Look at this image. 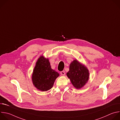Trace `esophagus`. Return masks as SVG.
<instances>
[{
	"label": "esophagus",
	"instance_id": "esophagus-1",
	"mask_svg": "<svg viewBox=\"0 0 120 120\" xmlns=\"http://www.w3.org/2000/svg\"><path fill=\"white\" fill-rule=\"evenodd\" d=\"M65 72L64 71H61L60 72V74L62 75H65Z\"/></svg>",
	"mask_w": 120,
	"mask_h": 120
}]
</instances>
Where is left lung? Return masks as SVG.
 Segmentation results:
<instances>
[{
    "instance_id": "left-lung-1",
    "label": "left lung",
    "mask_w": 120,
    "mask_h": 120,
    "mask_svg": "<svg viewBox=\"0 0 120 120\" xmlns=\"http://www.w3.org/2000/svg\"><path fill=\"white\" fill-rule=\"evenodd\" d=\"M66 75L77 89L82 88L86 84L90 75L87 67L76 59L73 60L70 64L69 70Z\"/></svg>"
}]
</instances>
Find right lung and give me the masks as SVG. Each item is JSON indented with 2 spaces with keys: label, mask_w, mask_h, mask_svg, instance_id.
<instances>
[{
  "label": "right lung",
  "mask_w": 120,
  "mask_h": 120,
  "mask_svg": "<svg viewBox=\"0 0 120 120\" xmlns=\"http://www.w3.org/2000/svg\"><path fill=\"white\" fill-rule=\"evenodd\" d=\"M59 74L51 68L48 58L41 56L38 59L32 75V81L36 88L47 91L52 88Z\"/></svg>",
  "instance_id": "obj_1"
}]
</instances>
